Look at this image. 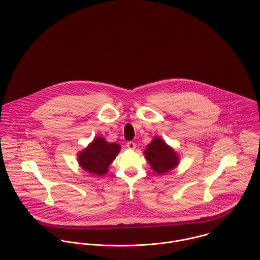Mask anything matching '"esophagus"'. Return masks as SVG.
<instances>
[{
	"label": "esophagus",
	"mask_w": 260,
	"mask_h": 260,
	"mask_svg": "<svg viewBox=\"0 0 260 260\" xmlns=\"http://www.w3.org/2000/svg\"><path fill=\"white\" fill-rule=\"evenodd\" d=\"M126 146H127V148H128V149H133V150H134V149L136 148V146H137V145H136V144H135L134 142H128V143L126 144Z\"/></svg>",
	"instance_id": "34e87169"
}]
</instances>
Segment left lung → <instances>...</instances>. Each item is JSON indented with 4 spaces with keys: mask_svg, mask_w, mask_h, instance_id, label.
I'll return each instance as SVG.
<instances>
[{
    "mask_svg": "<svg viewBox=\"0 0 260 260\" xmlns=\"http://www.w3.org/2000/svg\"><path fill=\"white\" fill-rule=\"evenodd\" d=\"M144 153L150 169L156 174L169 173L179 165L177 152L159 137L152 139L150 144L146 145Z\"/></svg>",
    "mask_w": 260,
    "mask_h": 260,
    "instance_id": "left-lung-1",
    "label": "left lung"
}]
</instances>
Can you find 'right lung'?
Masks as SVG:
<instances>
[{"instance_id": "add662e5", "label": "right lung", "mask_w": 260, "mask_h": 260, "mask_svg": "<svg viewBox=\"0 0 260 260\" xmlns=\"http://www.w3.org/2000/svg\"><path fill=\"white\" fill-rule=\"evenodd\" d=\"M120 148L118 144L109 143L104 138L96 137L77 154L78 162L85 172L102 176L109 173V167L115 160Z\"/></svg>"}]
</instances>
